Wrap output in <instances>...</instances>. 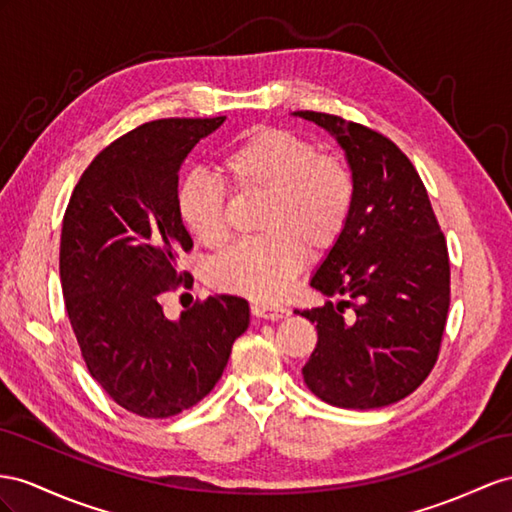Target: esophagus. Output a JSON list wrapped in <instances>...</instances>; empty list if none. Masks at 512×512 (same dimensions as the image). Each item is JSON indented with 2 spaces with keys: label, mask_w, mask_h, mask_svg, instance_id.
Instances as JSON below:
<instances>
[{
  "label": "esophagus",
  "mask_w": 512,
  "mask_h": 512,
  "mask_svg": "<svg viewBox=\"0 0 512 512\" xmlns=\"http://www.w3.org/2000/svg\"><path fill=\"white\" fill-rule=\"evenodd\" d=\"M251 311H253V316H255L257 320H272V322H274V320H283V318L290 316V309H285V307L253 305Z\"/></svg>",
  "instance_id": "esophagus-1"
}]
</instances>
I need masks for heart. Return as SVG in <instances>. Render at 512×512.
I'll return each mask as SVG.
<instances>
[{
	"mask_svg": "<svg viewBox=\"0 0 512 512\" xmlns=\"http://www.w3.org/2000/svg\"><path fill=\"white\" fill-rule=\"evenodd\" d=\"M220 173L235 196H266L257 229L209 266L216 290L259 303H277L303 270L307 255H329L355 207V177L333 153L281 127H255L220 157ZM177 209L186 227L209 248L229 240V192L212 173L192 170L179 181Z\"/></svg>",
	"mask_w": 512,
	"mask_h": 512,
	"instance_id": "heart-1",
	"label": "heart"
}]
</instances>
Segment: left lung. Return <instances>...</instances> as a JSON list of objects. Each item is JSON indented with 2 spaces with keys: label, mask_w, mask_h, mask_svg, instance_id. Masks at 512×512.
Wrapping results in <instances>:
<instances>
[{
  "label": "left lung",
  "mask_w": 512,
  "mask_h": 512,
  "mask_svg": "<svg viewBox=\"0 0 512 512\" xmlns=\"http://www.w3.org/2000/svg\"><path fill=\"white\" fill-rule=\"evenodd\" d=\"M346 151L355 177L348 227L311 287L344 296L296 311L316 324L307 387L342 409H381L435 368L450 307V257L428 192L396 142L335 114L296 112Z\"/></svg>",
  "instance_id": "1"
}]
</instances>
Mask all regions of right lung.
Returning <instances> with one entry per match:
<instances>
[{"mask_svg":"<svg viewBox=\"0 0 512 512\" xmlns=\"http://www.w3.org/2000/svg\"><path fill=\"white\" fill-rule=\"evenodd\" d=\"M222 123L160 119L127 131L88 164L64 212L60 281L82 359L103 391L140 417H170L203 400L248 329L240 296L196 300L179 322L160 303L194 281L177 268L192 251L177 209L179 168Z\"/></svg>","mask_w":512,"mask_h":512,"instance_id":"1","label":"right lung"}]
</instances>
